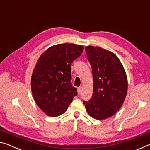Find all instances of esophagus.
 Masks as SVG:
<instances>
[{
  "instance_id": "34e87169",
  "label": "esophagus",
  "mask_w": 150,
  "mask_h": 150,
  "mask_svg": "<svg viewBox=\"0 0 150 150\" xmlns=\"http://www.w3.org/2000/svg\"><path fill=\"white\" fill-rule=\"evenodd\" d=\"M82 89H83V88L81 87H78L77 91H78V93H79V94H81V91H82Z\"/></svg>"
}]
</instances>
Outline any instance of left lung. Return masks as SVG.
<instances>
[{
    "label": "left lung",
    "mask_w": 150,
    "mask_h": 150,
    "mask_svg": "<svg viewBox=\"0 0 150 150\" xmlns=\"http://www.w3.org/2000/svg\"><path fill=\"white\" fill-rule=\"evenodd\" d=\"M87 59L92 67L93 95L84 101L91 117L104 120L117 112L125 100L128 81L124 67L118 57L100 47L86 46Z\"/></svg>",
    "instance_id": "8db88e82"
}]
</instances>
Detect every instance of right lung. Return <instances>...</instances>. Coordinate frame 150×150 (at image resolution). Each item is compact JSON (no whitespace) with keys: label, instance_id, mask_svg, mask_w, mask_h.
Returning <instances> with one entry per match:
<instances>
[{"label":"right lung","instance_id":"obj_1","mask_svg":"<svg viewBox=\"0 0 150 150\" xmlns=\"http://www.w3.org/2000/svg\"><path fill=\"white\" fill-rule=\"evenodd\" d=\"M83 45H53L41 55L31 78L32 93L39 108L51 117L65 112L77 95L71 80V63L82 54Z\"/></svg>","mask_w":150,"mask_h":150}]
</instances>
